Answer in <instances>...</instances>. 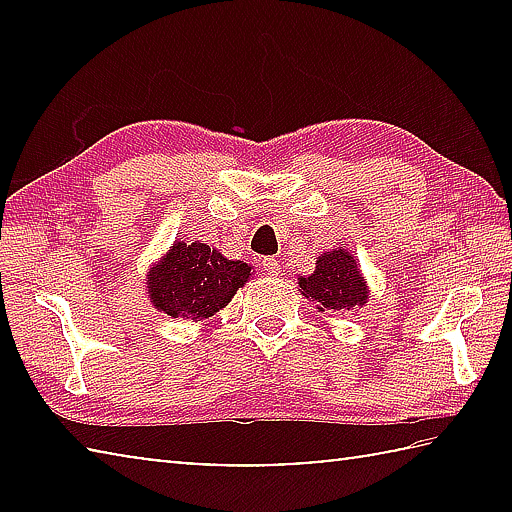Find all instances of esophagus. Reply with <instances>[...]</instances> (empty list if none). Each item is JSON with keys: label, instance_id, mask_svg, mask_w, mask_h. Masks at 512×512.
Returning <instances> with one entry per match:
<instances>
[{"label": "esophagus", "instance_id": "34e87169", "mask_svg": "<svg viewBox=\"0 0 512 512\" xmlns=\"http://www.w3.org/2000/svg\"><path fill=\"white\" fill-rule=\"evenodd\" d=\"M262 268H264L266 275H277V273H280V264H277V259H273V257H264L262 259Z\"/></svg>", "mask_w": 512, "mask_h": 512}]
</instances>
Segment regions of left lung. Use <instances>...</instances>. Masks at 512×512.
Listing matches in <instances>:
<instances>
[{
	"mask_svg": "<svg viewBox=\"0 0 512 512\" xmlns=\"http://www.w3.org/2000/svg\"><path fill=\"white\" fill-rule=\"evenodd\" d=\"M298 284L302 296L314 300L320 311H350L368 300L366 282L357 262L343 248L320 255L316 259V271L309 277H298Z\"/></svg>",
	"mask_w": 512,
	"mask_h": 512,
	"instance_id": "8db88e82",
	"label": "left lung"
}]
</instances>
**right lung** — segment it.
<instances>
[{"label":"right lung","instance_id":"right-lung-1","mask_svg":"<svg viewBox=\"0 0 512 512\" xmlns=\"http://www.w3.org/2000/svg\"><path fill=\"white\" fill-rule=\"evenodd\" d=\"M250 275L244 262L205 244L176 241L149 277L151 302L171 318L203 320L228 305Z\"/></svg>","mask_w":512,"mask_h":512}]
</instances>
